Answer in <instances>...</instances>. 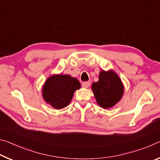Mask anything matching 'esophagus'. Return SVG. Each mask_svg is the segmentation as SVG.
<instances>
[{
	"label": "esophagus",
	"mask_w": 160,
	"mask_h": 160,
	"mask_svg": "<svg viewBox=\"0 0 160 160\" xmlns=\"http://www.w3.org/2000/svg\"><path fill=\"white\" fill-rule=\"evenodd\" d=\"M90 85V82H89V81H88V82H83L82 84V86L84 88H89Z\"/></svg>",
	"instance_id": "obj_1"
}]
</instances>
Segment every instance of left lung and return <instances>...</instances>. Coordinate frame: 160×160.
Here are the masks:
<instances>
[{"mask_svg":"<svg viewBox=\"0 0 160 160\" xmlns=\"http://www.w3.org/2000/svg\"><path fill=\"white\" fill-rule=\"evenodd\" d=\"M92 90L96 101L103 109H109L120 101L123 94V85L113 70L99 72V80L93 82Z\"/></svg>","mask_w":160,"mask_h":160,"instance_id":"8db88e82","label":"left lung"}]
</instances>
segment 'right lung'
Returning a JSON list of instances; mask_svg holds the SVG:
<instances>
[{"label": "right lung", "mask_w": 160, "mask_h": 160, "mask_svg": "<svg viewBox=\"0 0 160 160\" xmlns=\"http://www.w3.org/2000/svg\"><path fill=\"white\" fill-rule=\"evenodd\" d=\"M80 87L78 80L69 75H51L43 86V98L51 107L61 109L70 104L75 90Z\"/></svg>", "instance_id": "obj_1"}]
</instances>
